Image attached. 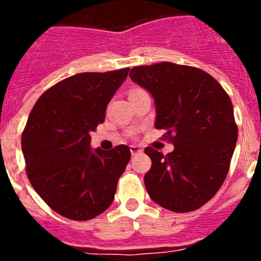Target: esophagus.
<instances>
[{
    "instance_id": "34e87169",
    "label": "esophagus",
    "mask_w": 261,
    "mask_h": 261,
    "mask_svg": "<svg viewBox=\"0 0 261 261\" xmlns=\"http://www.w3.org/2000/svg\"><path fill=\"white\" fill-rule=\"evenodd\" d=\"M129 150L132 153V155H136V154H140L142 153V149L140 146H136V145H130L129 146Z\"/></svg>"
}]
</instances>
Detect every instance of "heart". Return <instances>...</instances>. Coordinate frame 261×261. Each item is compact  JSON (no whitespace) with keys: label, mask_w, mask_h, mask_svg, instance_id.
<instances>
[{"label":"heart","mask_w":261,"mask_h":261,"mask_svg":"<svg viewBox=\"0 0 261 261\" xmlns=\"http://www.w3.org/2000/svg\"><path fill=\"white\" fill-rule=\"evenodd\" d=\"M140 91H142V90H137V89H136V90H133V91H132V93H130V94H136V93H140Z\"/></svg>","instance_id":"heart-1"}]
</instances>
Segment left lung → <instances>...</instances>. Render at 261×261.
Returning a JSON list of instances; mask_svg holds the SVG:
<instances>
[{
	"label": "left lung",
	"mask_w": 261,
	"mask_h": 261,
	"mask_svg": "<svg viewBox=\"0 0 261 261\" xmlns=\"http://www.w3.org/2000/svg\"><path fill=\"white\" fill-rule=\"evenodd\" d=\"M129 77L153 96L154 126L174 145L166 155L145 149L151 159L147 193L171 212L199 209L222 186L238 138L229 95L201 69L172 62L136 66Z\"/></svg>",
	"instance_id": "8db88e82"
}]
</instances>
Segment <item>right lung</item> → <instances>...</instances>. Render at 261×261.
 <instances>
[{
  "label": "right lung",
  "mask_w": 261,
  "mask_h": 261,
  "mask_svg": "<svg viewBox=\"0 0 261 261\" xmlns=\"http://www.w3.org/2000/svg\"><path fill=\"white\" fill-rule=\"evenodd\" d=\"M128 71L71 75L47 90L27 120L22 153L30 183L69 220H91L114 201L130 150L126 145L93 150L90 132L105 121L107 105Z\"/></svg>",
  "instance_id": "obj_1"
}]
</instances>
